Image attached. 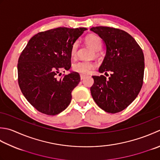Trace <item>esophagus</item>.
I'll list each match as a JSON object with an SVG mask.
<instances>
[{"instance_id": "1", "label": "esophagus", "mask_w": 160, "mask_h": 160, "mask_svg": "<svg viewBox=\"0 0 160 160\" xmlns=\"http://www.w3.org/2000/svg\"><path fill=\"white\" fill-rule=\"evenodd\" d=\"M87 76H85V75H83V74H80V79L81 80H83L84 79V78H86Z\"/></svg>"}]
</instances>
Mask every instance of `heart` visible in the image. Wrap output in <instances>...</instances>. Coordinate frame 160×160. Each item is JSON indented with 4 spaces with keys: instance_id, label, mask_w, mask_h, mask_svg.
<instances>
[{
    "instance_id": "1",
    "label": "heart",
    "mask_w": 160,
    "mask_h": 160,
    "mask_svg": "<svg viewBox=\"0 0 160 160\" xmlns=\"http://www.w3.org/2000/svg\"><path fill=\"white\" fill-rule=\"evenodd\" d=\"M84 42L87 45L92 47L94 50L95 52L100 51L102 47V40L96 34H90L86 36L84 38ZM78 48V43L77 42H74L71 48V56L72 58H75L77 54ZM94 67V64L93 62L89 61H80L75 63L73 65V69L74 71L82 74H87L89 71Z\"/></svg>"
}]
</instances>
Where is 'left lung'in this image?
<instances>
[{
  "instance_id": "left-lung-1",
  "label": "left lung",
  "mask_w": 160,
  "mask_h": 160,
  "mask_svg": "<svg viewBox=\"0 0 160 160\" xmlns=\"http://www.w3.org/2000/svg\"><path fill=\"white\" fill-rule=\"evenodd\" d=\"M91 31L102 39L105 56L100 73L110 76H93L90 88L92 98L99 108L108 113H117L130 105L142 89L144 73V56L133 37L114 28L93 27Z\"/></svg>"
}]
</instances>
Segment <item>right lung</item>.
<instances>
[{"label": "right lung", "instance_id": "obj_1", "mask_svg": "<svg viewBox=\"0 0 160 160\" xmlns=\"http://www.w3.org/2000/svg\"><path fill=\"white\" fill-rule=\"evenodd\" d=\"M86 30L60 27L39 32L22 51L17 65L18 85L27 101L42 113L58 114L70 104L80 75L71 71L60 79L57 76L62 69H70L71 46Z\"/></svg>", "mask_w": 160, "mask_h": 160}]
</instances>
